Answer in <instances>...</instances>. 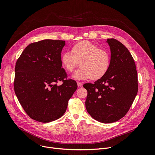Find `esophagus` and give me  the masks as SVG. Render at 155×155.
<instances>
[{"mask_svg": "<svg viewBox=\"0 0 155 155\" xmlns=\"http://www.w3.org/2000/svg\"><path fill=\"white\" fill-rule=\"evenodd\" d=\"M77 85H78V87H81L82 86V83L80 81H77Z\"/></svg>", "mask_w": 155, "mask_h": 155, "instance_id": "34e87169", "label": "esophagus"}]
</instances>
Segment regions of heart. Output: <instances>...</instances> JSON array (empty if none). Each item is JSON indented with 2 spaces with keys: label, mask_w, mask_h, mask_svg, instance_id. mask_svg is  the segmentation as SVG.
Here are the masks:
<instances>
[{
  "label": "heart",
  "mask_w": 155,
  "mask_h": 155,
  "mask_svg": "<svg viewBox=\"0 0 155 155\" xmlns=\"http://www.w3.org/2000/svg\"><path fill=\"white\" fill-rule=\"evenodd\" d=\"M61 61L63 67L69 72L78 66L80 62L81 68L74 72L73 78L77 80L92 78L96 80L107 71L110 56L106 50L99 48L89 41H83L75 44L72 51L64 52Z\"/></svg>",
  "instance_id": "1"
}]
</instances>
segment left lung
Returning a JSON list of instances; mask_svg holds the SVG:
<instances>
[{
  "instance_id": "8db88e82",
  "label": "left lung",
  "mask_w": 155,
  "mask_h": 155,
  "mask_svg": "<svg viewBox=\"0 0 155 155\" xmlns=\"http://www.w3.org/2000/svg\"><path fill=\"white\" fill-rule=\"evenodd\" d=\"M111 58L106 73L94 83H85L87 112L96 120L110 123L127 113L138 91L135 62L127 48L115 38H108Z\"/></svg>"
}]
</instances>
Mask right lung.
<instances>
[{"label":"right lung","mask_w":155,"mask_h":155,"mask_svg":"<svg viewBox=\"0 0 155 155\" xmlns=\"http://www.w3.org/2000/svg\"><path fill=\"white\" fill-rule=\"evenodd\" d=\"M65 41L46 39L32 43L24 50L15 65L14 90L27 115L48 123L61 117L69 100L77 89L62 68L61 53ZM58 81H62L58 85Z\"/></svg>","instance_id":"obj_1"}]
</instances>
